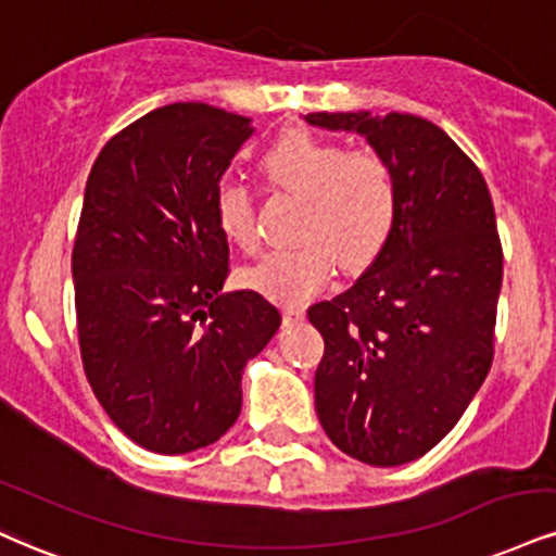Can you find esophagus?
<instances>
[{"label": "esophagus", "mask_w": 556, "mask_h": 556, "mask_svg": "<svg viewBox=\"0 0 556 556\" xmlns=\"http://www.w3.org/2000/svg\"><path fill=\"white\" fill-rule=\"evenodd\" d=\"M282 318H285V324H300V320L305 318V311L303 307H285Z\"/></svg>", "instance_id": "esophagus-1"}]
</instances>
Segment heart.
<instances>
[{"instance_id": "obj_1", "label": "heart", "mask_w": 556, "mask_h": 556, "mask_svg": "<svg viewBox=\"0 0 556 556\" xmlns=\"http://www.w3.org/2000/svg\"><path fill=\"white\" fill-rule=\"evenodd\" d=\"M261 170L274 186L303 199L295 249L269 251L243 271V285L266 300L300 305L331 282L337 266L363 271L391 238L399 212L396 178L383 160L346 152L307 131H287L266 155ZM214 219L232 245H258L251 193L225 180L214 191Z\"/></svg>"}]
</instances>
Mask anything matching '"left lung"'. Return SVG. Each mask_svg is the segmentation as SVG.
<instances>
[{
  "mask_svg": "<svg viewBox=\"0 0 556 556\" xmlns=\"http://www.w3.org/2000/svg\"><path fill=\"white\" fill-rule=\"evenodd\" d=\"M391 168V238L342 295L307 307L326 342L316 412L346 456L401 466L456 427L492 367L503 245L490 189L447 134L412 113H307Z\"/></svg>",
  "mask_w": 556,
  "mask_h": 556,
  "instance_id": "obj_1",
  "label": "left lung"
}]
</instances>
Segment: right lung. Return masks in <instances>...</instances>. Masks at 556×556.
Here are the masks:
<instances>
[{"label": "right lung", "mask_w": 556, "mask_h": 556, "mask_svg": "<svg viewBox=\"0 0 556 556\" xmlns=\"http://www.w3.org/2000/svg\"><path fill=\"white\" fill-rule=\"evenodd\" d=\"M253 131L238 113L170 103L118 131L87 176L72 251L85 376L113 425L163 456L236 425L243 367L282 324L258 292H223L214 191Z\"/></svg>", "instance_id": "right-lung-1"}]
</instances>
